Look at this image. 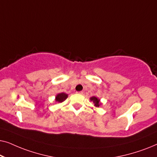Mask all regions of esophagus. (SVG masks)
<instances>
[{
  "label": "esophagus",
  "mask_w": 157,
  "mask_h": 157,
  "mask_svg": "<svg viewBox=\"0 0 157 157\" xmlns=\"http://www.w3.org/2000/svg\"><path fill=\"white\" fill-rule=\"evenodd\" d=\"M77 94H83V91H78V92H77Z\"/></svg>",
  "instance_id": "1"
}]
</instances>
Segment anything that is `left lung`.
Returning a JSON list of instances; mask_svg holds the SVG:
<instances>
[{
    "label": "left lung",
    "mask_w": 157,
    "mask_h": 157,
    "mask_svg": "<svg viewBox=\"0 0 157 157\" xmlns=\"http://www.w3.org/2000/svg\"><path fill=\"white\" fill-rule=\"evenodd\" d=\"M90 100H91V101L94 103V106H96V107H99L100 106V105H101L100 99H98V98L95 97V96H92V97L90 98Z\"/></svg>",
    "instance_id": "obj_1"
}]
</instances>
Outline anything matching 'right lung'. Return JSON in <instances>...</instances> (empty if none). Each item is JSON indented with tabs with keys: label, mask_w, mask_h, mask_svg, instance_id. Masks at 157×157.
Instances as JSON below:
<instances>
[{
	"label": "right lung",
	"mask_w": 157,
	"mask_h": 157,
	"mask_svg": "<svg viewBox=\"0 0 157 157\" xmlns=\"http://www.w3.org/2000/svg\"><path fill=\"white\" fill-rule=\"evenodd\" d=\"M67 97L68 94H66L65 93H60L59 94H57L56 96V101L61 103L63 102V101H65L66 98H67Z\"/></svg>",
	"instance_id": "1"
}]
</instances>
